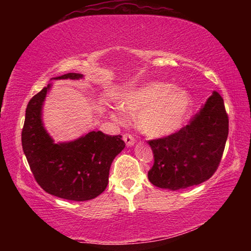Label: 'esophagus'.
<instances>
[{
    "label": "esophagus",
    "instance_id": "34e87169",
    "mask_svg": "<svg viewBox=\"0 0 251 251\" xmlns=\"http://www.w3.org/2000/svg\"><path fill=\"white\" fill-rule=\"evenodd\" d=\"M123 139H124V142L126 143L127 146H133L135 144V138L133 137V135L130 134H124Z\"/></svg>",
    "mask_w": 251,
    "mask_h": 251
}]
</instances>
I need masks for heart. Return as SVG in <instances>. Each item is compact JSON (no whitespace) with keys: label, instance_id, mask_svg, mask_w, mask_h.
<instances>
[{"label":"heart","instance_id":"obj_1","mask_svg":"<svg viewBox=\"0 0 251 251\" xmlns=\"http://www.w3.org/2000/svg\"><path fill=\"white\" fill-rule=\"evenodd\" d=\"M190 96L178 86L164 83H150L130 92L121 103V108L128 114H137L138 125L143 131L155 137L171 135L179 128L188 112ZM113 117L123 118L114 113Z\"/></svg>","mask_w":251,"mask_h":251}]
</instances>
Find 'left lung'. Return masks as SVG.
I'll list each match as a JSON object with an SVG mask.
<instances>
[{"label":"left lung","mask_w":251,"mask_h":251,"mask_svg":"<svg viewBox=\"0 0 251 251\" xmlns=\"http://www.w3.org/2000/svg\"><path fill=\"white\" fill-rule=\"evenodd\" d=\"M228 130L224 100L214 92L188 125L166 137L148 141L154 152L148 179L156 187L171 190L209 179L222 160Z\"/></svg>","instance_id":"8db88e82"}]
</instances>
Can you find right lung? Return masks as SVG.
Returning a JSON list of instances; mask_svg holds the SVG:
<instances>
[{"label":"right lung","mask_w":251,"mask_h":251,"mask_svg":"<svg viewBox=\"0 0 251 251\" xmlns=\"http://www.w3.org/2000/svg\"><path fill=\"white\" fill-rule=\"evenodd\" d=\"M67 73L55 79H78ZM50 85L28 101L22 129V147L42 188L53 196L75 201H90L104 192L113 160L124 150L121 135L91 131L74 142L55 144L42 123V105Z\"/></svg>","instance_id":"add662e5"}]
</instances>
